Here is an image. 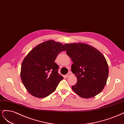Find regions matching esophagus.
I'll return each mask as SVG.
<instances>
[{
  "label": "esophagus",
  "instance_id": "34e87169",
  "mask_svg": "<svg viewBox=\"0 0 124 124\" xmlns=\"http://www.w3.org/2000/svg\"><path fill=\"white\" fill-rule=\"evenodd\" d=\"M70 75H71V73H70V72H69V73H68L66 75V76L67 77H69L70 76Z\"/></svg>",
  "mask_w": 124,
  "mask_h": 124
}]
</instances>
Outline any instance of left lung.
I'll use <instances>...</instances> for the list:
<instances>
[{
    "label": "left lung",
    "mask_w": 124,
    "mask_h": 124,
    "mask_svg": "<svg viewBox=\"0 0 124 124\" xmlns=\"http://www.w3.org/2000/svg\"><path fill=\"white\" fill-rule=\"evenodd\" d=\"M67 54L73 64L71 70L77 79L72 90L84 98L93 97L106 85L109 75L105 57L98 50L85 43L65 44Z\"/></svg>",
    "instance_id": "left-lung-1"
}]
</instances>
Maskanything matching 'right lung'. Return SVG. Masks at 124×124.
<instances>
[{
    "mask_svg": "<svg viewBox=\"0 0 124 124\" xmlns=\"http://www.w3.org/2000/svg\"><path fill=\"white\" fill-rule=\"evenodd\" d=\"M65 50L62 44L49 40L32 49L22 62L21 77L28 92L37 98H44L56 89L63 77L54 62L58 54Z\"/></svg>",
    "mask_w": 124,
    "mask_h": 124,
    "instance_id": "add662e5",
    "label": "right lung"
}]
</instances>
